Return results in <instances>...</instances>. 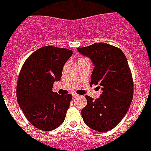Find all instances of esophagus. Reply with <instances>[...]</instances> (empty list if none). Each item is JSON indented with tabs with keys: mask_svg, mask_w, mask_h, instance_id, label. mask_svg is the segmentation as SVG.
<instances>
[{
	"mask_svg": "<svg viewBox=\"0 0 151 151\" xmlns=\"http://www.w3.org/2000/svg\"><path fill=\"white\" fill-rule=\"evenodd\" d=\"M79 95L78 94H77V93H72V96H73V98H76V97H77V96H78Z\"/></svg>",
	"mask_w": 151,
	"mask_h": 151,
	"instance_id": "obj_1",
	"label": "esophagus"
}]
</instances>
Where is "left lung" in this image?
<instances>
[{"mask_svg":"<svg viewBox=\"0 0 151 151\" xmlns=\"http://www.w3.org/2000/svg\"><path fill=\"white\" fill-rule=\"evenodd\" d=\"M88 57L94 68L90 86L99 85L98 99L86 95L87 105L81 114L87 126L98 132L111 131L127 114L134 93V83L128 60L121 49L105 43L77 48Z\"/></svg>","mask_w":151,"mask_h":151,"instance_id":"left-lung-1","label":"left lung"}]
</instances>
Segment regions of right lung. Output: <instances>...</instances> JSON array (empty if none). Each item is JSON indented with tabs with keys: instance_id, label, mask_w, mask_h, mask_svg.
Here are the masks:
<instances>
[{
	"instance_id": "obj_1",
	"label": "right lung",
	"mask_w": 151,
	"mask_h": 151,
	"mask_svg": "<svg viewBox=\"0 0 151 151\" xmlns=\"http://www.w3.org/2000/svg\"><path fill=\"white\" fill-rule=\"evenodd\" d=\"M71 50L44 46L32 53L23 64L17 84V99L32 125L45 131L63 124L71 100V94L60 95L52 91L60 80Z\"/></svg>"
}]
</instances>
